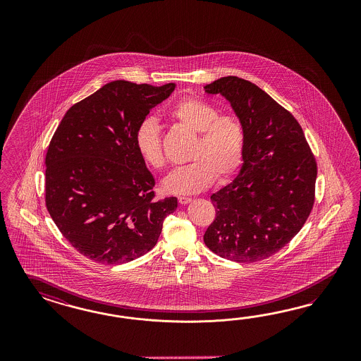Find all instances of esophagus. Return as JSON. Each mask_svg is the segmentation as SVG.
<instances>
[{
  "instance_id": "34e87169",
  "label": "esophagus",
  "mask_w": 361,
  "mask_h": 361,
  "mask_svg": "<svg viewBox=\"0 0 361 361\" xmlns=\"http://www.w3.org/2000/svg\"><path fill=\"white\" fill-rule=\"evenodd\" d=\"M190 201H192L190 197H178V202H180L181 205H186V204H189Z\"/></svg>"
}]
</instances>
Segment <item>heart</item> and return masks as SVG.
<instances>
[{
  "label": "heart",
  "mask_w": 361,
  "mask_h": 361,
  "mask_svg": "<svg viewBox=\"0 0 361 361\" xmlns=\"http://www.w3.org/2000/svg\"><path fill=\"white\" fill-rule=\"evenodd\" d=\"M172 118L198 133L189 154L190 164L172 171L163 180L171 195H195L217 180L224 181L240 169L245 153V128L235 115H219V109L200 99L180 100ZM135 145L142 160L154 169L165 164L160 126L154 118L142 119L135 131Z\"/></svg>",
  "instance_id": "obj_1"
}]
</instances>
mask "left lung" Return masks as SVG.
Wrapping results in <instances>:
<instances>
[{"instance_id":"left-lung-1","label":"left lung","mask_w":361,"mask_h":361,"mask_svg":"<svg viewBox=\"0 0 361 361\" xmlns=\"http://www.w3.org/2000/svg\"><path fill=\"white\" fill-rule=\"evenodd\" d=\"M204 88L229 102L246 136L238 175L210 196L216 219L204 242L229 261H262L293 240L308 219L315 201V157L295 118L252 82L224 77Z\"/></svg>"}]
</instances>
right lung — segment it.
<instances>
[{
	"label": "right lung",
	"instance_id": "right-lung-1",
	"mask_svg": "<svg viewBox=\"0 0 361 361\" xmlns=\"http://www.w3.org/2000/svg\"><path fill=\"white\" fill-rule=\"evenodd\" d=\"M160 87L114 80L66 112L46 153V208L78 252L103 264L149 252L177 198L154 200L135 145L137 124L168 98Z\"/></svg>",
	"mask_w": 361,
	"mask_h": 361
}]
</instances>
